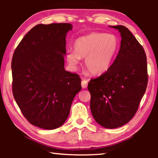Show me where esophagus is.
<instances>
[{"label": "esophagus", "instance_id": "esophagus-1", "mask_svg": "<svg viewBox=\"0 0 158 158\" xmlns=\"http://www.w3.org/2000/svg\"><path fill=\"white\" fill-rule=\"evenodd\" d=\"M88 85V80H86L84 78L82 79V81H81V86L83 89H85Z\"/></svg>", "mask_w": 158, "mask_h": 158}]
</instances>
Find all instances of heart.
I'll return each instance as SVG.
<instances>
[{"instance_id":"heart-1","label":"heart","mask_w":158,"mask_h":158,"mask_svg":"<svg viewBox=\"0 0 158 158\" xmlns=\"http://www.w3.org/2000/svg\"><path fill=\"white\" fill-rule=\"evenodd\" d=\"M118 48V42L113 35L92 33L77 39L74 51L67 53V60L75 68L80 58H84V65L93 75L105 73L111 65Z\"/></svg>"}]
</instances>
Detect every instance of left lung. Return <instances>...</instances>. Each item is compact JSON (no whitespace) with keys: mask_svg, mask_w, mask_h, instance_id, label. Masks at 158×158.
Listing matches in <instances>:
<instances>
[{"mask_svg":"<svg viewBox=\"0 0 158 158\" xmlns=\"http://www.w3.org/2000/svg\"><path fill=\"white\" fill-rule=\"evenodd\" d=\"M121 33V48L105 73L88 84L90 110L95 121L109 129L129 122L138 110L148 84L146 55L124 26H110Z\"/></svg>","mask_w":158,"mask_h":158,"instance_id":"obj_1","label":"left lung"}]
</instances>
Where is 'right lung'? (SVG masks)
Returning <instances> with one entry per match:
<instances>
[{
    "mask_svg": "<svg viewBox=\"0 0 158 158\" xmlns=\"http://www.w3.org/2000/svg\"><path fill=\"white\" fill-rule=\"evenodd\" d=\"M70 23L37 24L23 37L12 60V93L31 124L46 130L61 126L81 89L79 74L65 71L66 34Z\"/></svg>",
    "mask_w": 158,
    "mask_h": 158,
    "instance_id": "right-lung-1",
    "label": "right lung"
}]
</instances>
